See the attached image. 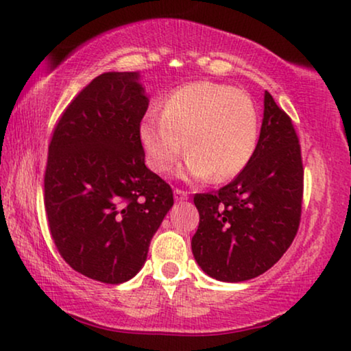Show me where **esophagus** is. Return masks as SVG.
I'll list each match as a JSON object with an SVG mask.
<instances>
[{
    "label": "esophagus",
    "mask_w": 351,
    "mask_h": 351,
    "mask_svg": "<svg viewBox=\"0 0 351 351\" xmlns=\"http://www.w3.org/2000/svg\"><path fill=\"white\" fill-rule=\"evenodd\" d=\"M174 198H176L177 201L189 199V193H186V191H184V190H180V189H176V190H174Z\"/></svg>",
    "instance_id": "1"
}]
</instances>
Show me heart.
<instances>
[{"label":"heart","mask_w":351,"mask_h":351,"mask_svg":"<svg viewBox=\"0 0 351 351\" xmlns=\"http://www.w3.org/2000/svg\"><path fill=\"white\" fill-rule=\"evenodd\" d=\"M258 112L246 93L232 86L198 81L167 94L161 113L148 110L138 141L148 167L166 174L189 153L182 176L225 182L238 176L257 150Z\"/></svg>","instance_id":"heart-1"}]
</instances>
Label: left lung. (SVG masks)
<instances>
[{"label":"left lung","instance_id":"8db88e82","mask_svg":"<svg viewBox=\"0 0 351 351\" xmlns=\"http://www.w3.org/2000/svg\"><path fill=\"white\" fill-rule=\"evenodd\" d=\"M263 107L251 162L219 191L193 198L199 225L191 251L206 275L219 281H247L265 273L299 230L304 196L299 137L270 93Z\"/></svg>","mask_w":351,"mask_h":351}]
</instances>
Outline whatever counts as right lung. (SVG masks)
I'll return each instance as SVG.
<instances>
[{
	"label": "right lung",
	"mask_w": 351,
	"mask_h": 351,
	"mask_svg": "<svg viewBox=\"0 0 351 351\" xmlns=\"http://www.w3.org/2000/svg\"><path fill=\"white\" fill-rule=\"evenodd\" d=\"M148 97L136 71H108L57 121L45 172V208L57 251L75 271L119 285L137 275L174 204L145 166L138 124Z\"/></svg>",
	"instance_id": "1"
}]
</instances>
